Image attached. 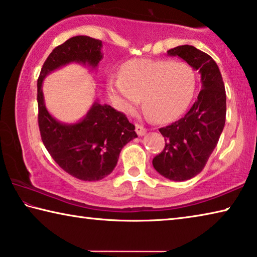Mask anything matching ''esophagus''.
<instances>
[{
  "label": "esophagus",
  "mask_w": 257,
  "mask_h": 257,
  "mask_svg": "<svg viewBox=\"0 0 257 257\" xmlns=\"http://www.w3.org/2000/svg\"><path fill=\"white\" fill-rule=\"evenodd\" d=\"M146 132H147V129L143 127L142 124H138V123L136 124V133L138 136H143V135L146 134Z\"/></svg>",
  "instance_id": "1"
}]
</instances>
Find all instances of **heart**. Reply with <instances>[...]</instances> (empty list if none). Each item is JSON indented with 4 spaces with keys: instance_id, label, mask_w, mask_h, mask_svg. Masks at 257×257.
I'll return each instance as SVG.
<instances>
[{
    "instance_id": "obj_1",
    "label": "heart",
    "mask_w": 257,
    "mask_h": 257,
    "mask_svg": "<svg viewBox=\"0 0 257 257\" xmlns=\"http://www.w3.org/2000/svg\"><path fill=\"white\" fill-rule=\"evenodd\" d=\"M196 78L182 61L137 59L122 64L120 77L107 81V94L125 113H133L143 98L145 111L158 122H170L186 110Z\"/></svg>"
}]
</instances>
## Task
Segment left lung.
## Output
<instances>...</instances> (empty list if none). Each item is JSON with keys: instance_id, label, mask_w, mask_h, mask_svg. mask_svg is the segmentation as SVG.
I'll list each match as a JSON object with an SVG mask.
<instances>
[{"instance_id": "obj_1", "label": "left lung", "mask_w": 257, "mask_h": 257, "mask_svg": "<svg viewBox=\"0 0 257 257\" xmlns=\"http://www.w3.org/2000/svg\"><path fill=\"white\" fill-rule=\"evenodd\" d=\"M169 55L179 56L201 73L202 88L190 110L176 122L160 128L163 151L153 159L160 175L185 181L201 172L219 142L225 123V89L219 67L210 55L190 45L177 46Z\"/></svg>"}]
</instances>
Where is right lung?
Instances as JSON below:
<instances>
[{
  "label": "right lung",
  "instance_id": "add662e5",
  "mask_svg": "<svg viewBox=\"0 0 257 257\" xmlns=\"http://www.w3.org/2000/svg\"><path fill=\"white\" fill-rule=\"evenodd\" d=\"M102 42L89 36H75L56 46L47 56L37 80L38 127L43 144L56 163L77 179L97 181L110 175L123 146L137 137L127 116L97 102L81 121L59 122L46 110L42 82L51 71L71 62L97 67Z\"/></svg>",
  "mask_w": 257,
  "mask_h": 257
}]
</instances>
